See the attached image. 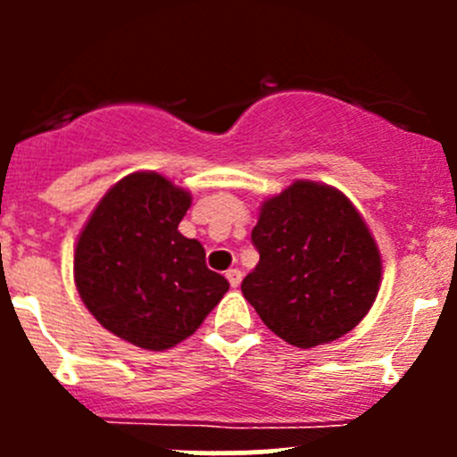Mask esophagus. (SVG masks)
<instances>
[{
  "mask_svg": "<svg viewBox=\"0 0 457 457\" xmlns=\"http://www.w3.org/2000/svg\"><path fill=\"white\" fill-rule=\"evenodd\" d=\"M225 276H228V280H229V285H232V287H238V285H241V280H243V271L241 270H228V271H225Z\"/></svg>",
  "mask_w": 457,
  "mask_h": 457,
  "instance_id": "1",
  "label": "esophagus"
}]
</instances>
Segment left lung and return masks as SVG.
<instances>
[{
	"label": "left lung",
	"instance_id": "8db88e82",
	"mask_svg": "<svg viewBox=\"0 0 457 457\" xmlns=\"http://www.w3.org/2000/svg\"><path fill=\"white\" fill-rule=\"evenodd\" d=\"M252 243L261 261L243 278V296L285 343H331L371 310L380 252L361 212L336 187L294 181L262 203Z\"/></svg>",
	"mask_w": 457,
	"mask_h": 457
}]
</instances>
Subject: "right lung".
Segmentation results:
<instances>
[{
    "label": "right lung",
    "instance_id": "obj_1",
    "mask_svg": "<svg viewBox=\"0 0 457 457\" xmlns=\"http://www.w3.org/2000/svg\"><path fill=\"white\" fill-rule=\"evenodd\" d=\"M190 192L156 172L110 187L81 229L75 283L92 316L141 349H170L195 334L229 283L179 223Z\"/></svg>",
    "mask_w": 457,
    "mask_h": 457
}]
</instances>
